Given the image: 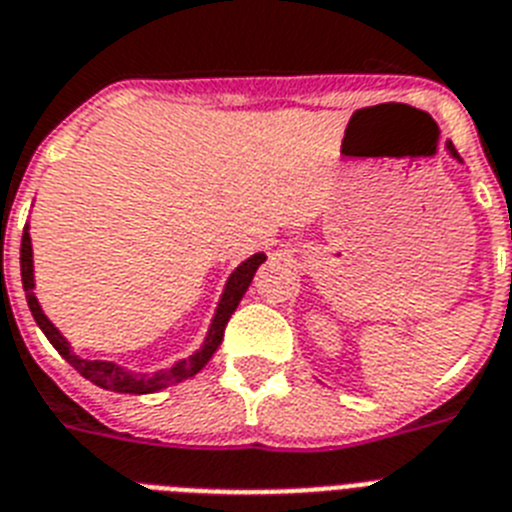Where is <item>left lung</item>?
Returning <instances> with one entry per match:
<instances>
[{
  "instance_id": "obj_1",
  "label": "left lung",
  "mask_w": 512,
  "mask_h": 512,
  "mask_svg": "<svg viewBox=\"0 0 512 512\" xmlns=\"http://www.w3.org/2000/svg\"><path fill=\"white\" fill-rule=\"evenodd\" d=\"M444 147H447V152H450V157H452V160L463 162V160H460V155H458V149L452 147V141H447V144H444Z\"/></svg>"
}]
</instances>
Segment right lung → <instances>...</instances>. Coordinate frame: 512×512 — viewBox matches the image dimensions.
Returning <instances> with one entry per match:
<instances>
[{
	"instance_id": "right-lung-1",
	"label": "right lung",
	"mask_w": 512,
	"mask_h": 512,
	"mask_svg": "<svg viewBox=\"0 0 512 512\" xmlns=\"http://www.w3.org/2000/svg\"><path fill=\"white\" fill-rule=\"evenodd\" d=\"M265 263V252H255L252 257H247L244 263L236 265L228 276L226 286H223V294L218 299V307H215L213 321H210V328H207L205 342L197 352H191L184 360H176L168 368H160L155 373H136L131 368H123V365L112 363V360H86V357L76 355L70 342L60 334V328L49 321L44 310H41L39 299L33 294L36 289V278H33V244L31 234H28V223L23 228V242H20V278H23V292H26L28 307H31V315L36 326L44 331L52 347L60 352L65 360H68L83 378H89L91 384L102 386L107 392H120V394H152L160 392V389H168L173 384H181L186 378H191L194 373H199L207 365V360L215 355V350L223 342V331H226L228 318L234 315V310L242 302L244 292L252 284V276L257 273V268Z\"/></svg>"
}]
</instances>
